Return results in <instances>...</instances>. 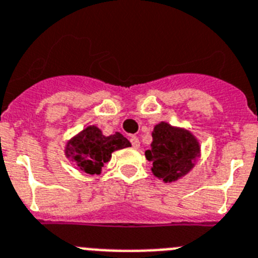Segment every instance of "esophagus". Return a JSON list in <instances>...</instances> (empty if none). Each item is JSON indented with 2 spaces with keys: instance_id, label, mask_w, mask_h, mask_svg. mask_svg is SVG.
<instances>
[{
  "instance_id": "1",
  "label": "esophagus",
  "mask_w": 258,
  "mask_h": 258,
  "mask_svg": "<svg viewBox=\"0 0 258 258\" xmlns=\"http://www.w3.org/2000/svg\"><path fill=\"white\" fill-rule=\"evenodd\" d=\"M130 142H131L132 147L136 148V149H138V148L140 147V140H139V139L136 138V136H131V139H130Z\"/></svg>"
}]
</instances>
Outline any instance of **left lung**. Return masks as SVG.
Here are the masks:
<instances>
[{"mask_svg":"<svg viewBox=\"0 0 258 258\" xmlns=\"http://www.w3.org/2000/svg\"><path fill=\"white\" fill-rule=\"evenodd\" d=\"M152 138L151 149L145 152V157L153 163L152 171L157 178L174 182L194 167L200 145L191 132L161 122L154 127Z\"/></svg>","mask_w":258,"mask_h":258,"instance_id":"1","label":"left lung"}]
</instances>
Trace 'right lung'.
Listing matches in <instances>:
<instances>
[{
  "mask_svg": "<svg viewBox=\"0 0 258 258\" xmlns=\"http://www.w3.org/2000/svg\"><path fill=\"white\" fill-rule=\"evenodd\" d=\"M127 147H131V143L119 132L104 136L101 130L89 126L67 143L66 154L78 162L82 171L93 175L101 172L104 163L110 160L114 151Z\"/></svg>",
  "mask_w": 258,
  "mask_h": 258,
  "instance_id": "right-lung-1",
  "label": "right lung"
}]
</instances>
